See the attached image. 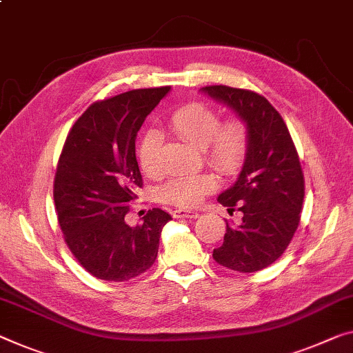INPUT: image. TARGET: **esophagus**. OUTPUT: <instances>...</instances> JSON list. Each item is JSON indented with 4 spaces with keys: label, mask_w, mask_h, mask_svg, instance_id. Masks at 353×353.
Masks as SVG:
<instances>
[{
    "label": "esophagus",
    "mask_w": 353,
    "mask_h": 353,
    "mask_svg": "<svg viewBox=\"0 0 353 353\" xmlns=\"http://www.w3.org/2000/svg\"><path fill=\"white\" fill-rule=\"evenodd\" d=\"M173 218L195 219V218H199V213H197V211H191V210H175V211H173Z\"/></svg>",
    "instance_id": "obj_1"
}]
</instances>
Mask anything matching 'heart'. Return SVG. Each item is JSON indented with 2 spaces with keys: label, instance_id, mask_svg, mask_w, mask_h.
Here are the masks:
<instances>
[{
  "label": "heart",
  "instance_id": "1",
  "mask_svg": "<svg viewBox=\"0 0 353 353\" xmlns=\"http://www.w3.org/2000/svg\"><path fill=\"white\" fill-rule=\"evenodd\" d=\"M169 126L184 142L203 151V158L210 167L224 176H233L243 169L249 153V128L238 117L221 121L216 108L203 102H191L169 117ZM162 134L150 129L139 145V164L151 178L162 173L161 164ZM216 189V180L210 173L184 175L172 178L161 189L165 202L181 208H191L202 202L203 197Z\"/></svg>",
  "mask_w": 353,
  "mask_h": 353
}]
</instances>
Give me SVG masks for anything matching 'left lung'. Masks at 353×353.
<instances>
[{"mask_svg":"<svg viewBox=\"0 0 353 353\" xmlns=\"http://www.w3.org/2000/svg\"><path fill=\"white\" fill-rule=\"evenodd\" d=\"M205 93L229 105L249 128V153L238 180L218 200L238 224L227 222L224 243L213 251L222 267L254 273L274 263L300 224L305 178L294 140L283 117L251 90L210 85Z\"/></svg>","mask_w":353,"mask_h":353,"instance_id":"1","label":"left lung"}]
</instances>
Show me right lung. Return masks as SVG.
<instances>
[{
	"label": "right lung",
	"instance_id": "obj_1",
	"mask_svg": "<svg viewBox=\"0 0 353 353\" xmlns=\"http://www.w3.org/2000/svg\"><path fill=\"white\" fill-rule=\"evenodd\" d=\"M170 86L132 90L91 104L74 123L59 154L53 200L70 252L97 279L124 283L156 262L162 227L172 219L148 210L131 227L126 214L142 188L135 137Z\"/></svg>",
	"mask_w": 353,
	"mask_h": 353
}]
</instances>
